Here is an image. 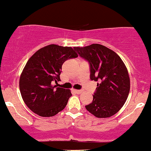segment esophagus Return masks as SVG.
I'll use <instances>...</instances> for the list:
<instances>
[{"label":"esophagus","mask_w":151,"mask_h":151,"mask_svg":"<svg viewBox=\"0 0 151 151\" xmlns=\"http://www.w3.org/2000/svg\"><path fill=\"white\" fill-rule=\"evenodd\" d=\"M74 92L77 94H81V93H83V91L82 90H74Z\"/></svg>","instance_id":"esophagus-1"}]
</instances>
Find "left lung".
Segmentation results:
<instances>
[{"instance_id":"8db88e82","label":"left lung","mask_w":151,"mask_h":151,"mask_svg":"<svg viewBox=\"0 0 151 151\" xmlns=\"http://www.w3.org/2000/svg\"><path fill=\"white\" fill-rule=\"evenodd\" d=\"M91 66V80L98 81L92 103L86 108L97 118H105L118 113L130 92L128 69L116 53L101 44L74 48Z\"/></svg>"}]
</instances>
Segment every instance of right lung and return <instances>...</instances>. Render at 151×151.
Masks as SVG:
<instances>
[{"instance_id":"right-lung-1","label":"right lung","mask_w":151,"mask_h":151,"mask_svg":"<svg viewBox=\"0 0 151 151\" xmlns=\"http://www.w3.org/2000/svg\"><path fill=\"white\" fill-rule=\"evenodd\" d=\"M72 47L51 44L39 49L30 58L21 73L19 88L23 101L33 113L51 117L63 110L70 90L59 87L63 63L77 58Z\"/></svg>"}]
</instances>
